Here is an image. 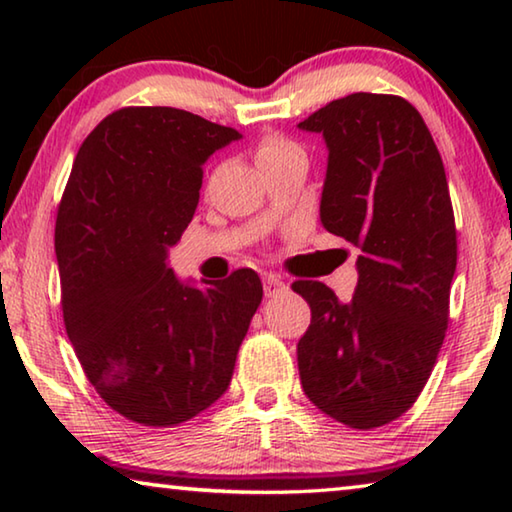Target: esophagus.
Instances as JSON below:
<instances>
[{"instance_id": "obj_1", "label": "esophagus", "mask_w": 512, "mask_h": 512, "mask_svg": "<svg viewBox=\"0 0 512 512\" xmlns=\"http://www.w3.org/2000/svg\"><path fill=\"white\" fill-rule=\"evenodd\" d=\"M282 291H287V284L282 282V277H277V275H266L264 277V293L268 298L277 296V293H282Z\"/></svg>"}]
</instances>
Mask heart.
Returning <instances> with one entry per match:
<instances>
[{
	"label": "heart",
	"instance_id": "heart-1",
	"mask_svg": "<svg viewBox=\"0 0 512 512\" xmlns=\"http://www.w3.org/2000/svg\"><path fill=\"white\" fill-rule=\"evenodd\" d=\"M293 149H296V146L287 140H280V137H264L262 144L257 146V162L273 160L277 155H284Z\"/></svg>",
	"mask_w": 512,
	"mask_h": 512
}]
</instances>
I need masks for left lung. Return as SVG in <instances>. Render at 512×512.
<instances>
[{
    "mask_svg": "<svg viewBox=\"0 0 512 512\" xmlns=\"http://www.w3.org/2000/svg\"><path fill=\"white\" fill-rule=\"evenodd\" d=\"M298 128L327 146L320 223L359 248L350 300L293 282L311 307L302 391L336 422L375 429L411 409L445 339L456 271L445 167L420 112L393 94H348Z\"/></svg>",
    "mask_w": 512,
    "mask_h": 512,
    "instance_id": "1",
    "label": "left lung"
}]
</instances>
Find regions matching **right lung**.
<instances>
[{"mask_svg":"<svg viewBox=\"0 0 512 512\" xmlns=\"http://www.w3.org/2000/svg\"><path fill=\"white\" fill-rule=\"evenodd\" d=\"M235 140L187 110L121 108L81 144L58 207L67 336L103 402L144 427L192 420L228 391L264 296L253 268L194 284L167 264L203 164Z\"/></svg>","mask_w":512,"mask_h":512,"instance_id":"1","label":"right lung"}]
</instances>
